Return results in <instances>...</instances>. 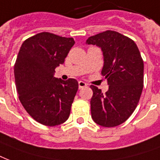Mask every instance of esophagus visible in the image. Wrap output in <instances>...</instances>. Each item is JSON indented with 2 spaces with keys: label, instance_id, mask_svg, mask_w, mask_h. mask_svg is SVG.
<instances>
[{
  "label": "esophagus",
  "instance_id": "esophagus-1",
  "mask_svg": "<svg viewBox=\"0 0 160 160\" xmlns=\"http://www.w3.org/2000/svg\"><path fill=\"white\" fill-rule=\"evenodd\" d=\"M87 86V83L86 82H84L83 81H79L78 82V87L79 88H84V87Z\"/></svg>",
  "mask_w": 160,
  "mask_h": 160
}]
</instances>
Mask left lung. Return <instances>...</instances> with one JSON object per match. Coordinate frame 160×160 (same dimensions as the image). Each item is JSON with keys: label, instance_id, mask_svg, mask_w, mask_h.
<instances>
[{"label": "left lung", "instance_id": "8db88e82", "mask_svg": "<svg viewBox=\"0 0 160 160\" xmlns=\"http://www.w3.org/2000/svg\"><path fill=\"white\" fill-rule=\"evenodd\" d=\"M86 44L101 48V73L108 85L104 94L97 87L90 86L93 92L92 118L102 127H115L130 117L138 105L143 87V59L133 40L113 31L90 37Z\"/></svg>", "mask_w": 160, "mask_h": 160}]
</instances>
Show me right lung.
<instances>
[{"mask_svg": "<svg viewBox=\"0 0 160 160\" xmlns=\"http://www.w3.org/2000/svg\"><path fill=\"white\" fill-rule=\"evenodd\" d=\"M73 38L42 32L22 43L14 74L19 99L30 116L46 126L66 122L78 89L76 79L54 77L74 45Z\"/></svg>", "mask_w": 160, "mask_h": 160, "instance_id": "obj_1", "label": "right lung"}]
</instances>
